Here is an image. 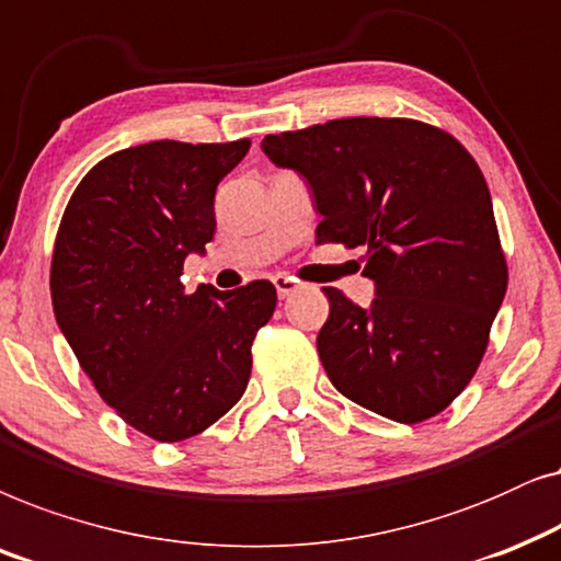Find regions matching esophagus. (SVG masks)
<instances>
[{
  "label": "esophagus",
  "instance_id": "34e87169",
  "mask_svg": "<svg viewBox=\"0 0 561 561\" xmlns=\"http://www.w3.org/2000/svg\"><path fill=\"white\" fill-rule=\"evenodd\" d=\"M274 287H276V295H279V300H285V297L295 295L297 289H300V282L295 279V276H285V274H276L274 276Z\"/></svg>",
  "mask_w": 561,
  "mask_h": 561
}]
</instances>
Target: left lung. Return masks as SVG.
<instances>
[{
  "label": "left lung",
  "mask_w": 561,
  "mask_h": 561,
  "mask_svg": "<svg viewBox=\"0 0 561 561\" xmlns=\"http://www.w3.org/2000/svg\"><path fill=\"white\" fill-rule=\"evenodd\" d=\"M276 167L308 179L318 243L367 249L371 308L323 287L318 333L343 398L398 423H423L459 398L490 343L507 289L492 199L451 133L410 117H341L266 136Z\"/></svg>",
  "instance_id": "8db88e82"
}]
</instances>
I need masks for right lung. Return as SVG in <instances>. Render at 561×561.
<instances>
[{
  "label": "right lung",
  "instance_id": "obj_1",
  "mask_svg": "<svg viewBox=\"0 0 561 561\" xmlns=\"http://www.w3.org/2000/svg\"><path fill=\"white\" fill-rule=\"evenodd\" d=\"M251 140H153L102 159L73 190L50 259V300L100 398L133 428L184 442L228 413L276 308L272 282L186 293L190 251L215 233V190Z\"/></svg>",
  "mask_w": 561,
  "mask_h": 561
}]
</instances>
